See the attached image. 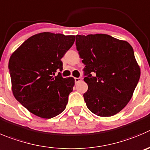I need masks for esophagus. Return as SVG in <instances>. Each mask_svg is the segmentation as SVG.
Instances as JSON below:
<instances>
[{
  "instance_id": "esophagus-1",
  "label": "esophagus",
  "mask_w": 150,
  "mask_h": 150,
  "mask_svg": "<svg viewBox=\"0 0 150 150\" xmlns=\"http://www.w3.org/2000/svg\"><path fill=\"white\" fill-rule=\"evenodd\" d=\"M74 80H75V82H76V83H77V82H80V81L82 80V78H81V77H78V78L75 77V78H74Z\"/></svg>"
}]
</instances>
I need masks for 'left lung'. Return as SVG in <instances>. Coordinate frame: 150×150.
<instances>
[{
  "mask_svg": "<svg viewBox=\"0 0 150 150\" xmlns=\"http://www.w3.org/2000/svg\"><path fill=\"white\" fill-rule=\"evenodd\" d=\"M76 46L85 65L84 81L88 89L83 96L88 109L102 117L120 112L140 79L132 47L103 34L76 35Z\"/></svg>",
  "mask_w": 150,
  "mask_h": 150,
  "instance_id": "obj_1",
  "label": "left lung"
}]
</instances>
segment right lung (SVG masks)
<instances>
[{"mask_svg":"<svg viewBox=\"0 0 150 150\" xmlns=\"http://www.w3.org/2000/svg\"><path fill=\"white\" fill-rule=\"evenodd\" d=\"M74 41V35L40 33L26 40L10 57L14 96L37 116L51 119L66 108L74 79L63 78L59 71L61 59Z\"/></svg>","mask_w":150,"mask_h":150,"instance_id":"right-lung-1","label":"right lung"}]
</instances>
